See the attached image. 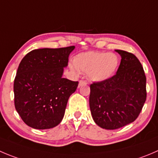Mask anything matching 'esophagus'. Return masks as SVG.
Wrapping results in <instances>:
<instances>
[{
    "instance_id": "34e87169",
    "label": "esophagus",
    "mask_w": 158,
    "mask_h": 158,
    "mask_svg": "<svg viewBox=\"0 0 158 158\" xmlns=\"http://www.w3.org/2000/svg\"><path fill=\"white\" fill-rule=\"evenodd\" d=\"M87 84V82L86 81H85V80H80L79 82V87H80L81 85H86Z\"/></svg>"
}]
</instances>
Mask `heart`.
<instances>
[{"instance_id": "obj_1", "label": "heart", "mask_w": 158, "mask_h": 158, "mask_svg": "<svg viewBox=\"0 0 158 158\" xmlns=\"http://www.w3.org/2000/svg\"><path fill=\"white\" fill-rule=\"evenodd\" d=\"M118 65L119 59L114 53L88 52L77 55L70 67L76 73H88L90 80L102 82L113 76Z\"/></svg>"}]
</instances>
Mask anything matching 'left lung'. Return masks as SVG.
Listing matches in <instances>:
<instances>
[{
  "instance_id": "8db88e82",
  "label": "left lung",
  "mask_w": 158,
  "mask_h": 158,
  "mask_svg": "<svg viewBox=\"0 0 158 158\" xmlns=\"http://www.w3.org/2000/svg\"><path fill=\"white\" fill-rule=\"evenodd\" d=\"M121 62L114 76L90 85L89 107L95 123L115 130L138 117L147 99L146 76L134 54L116 50Z\"/></svg>"
}]
</instances>
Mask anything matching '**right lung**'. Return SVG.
<instances>
[{"mask_svg": "<svg viewBox=\"0 0 158 158\" xmlns=\"http://www.w3.org/2000/svg\"><path fill=\"white\" fill-rule=\"evenodd\" d=\"M74 48L35 49L21 61L14 81L15 106L27 126L50 129L62 121L69 98L79 84L62 77Z\"/></svg>", "mask_w": 158, "mask_h": 158, "instance_id": "right-lung-1", "label": "right lung"}]
</instances>
